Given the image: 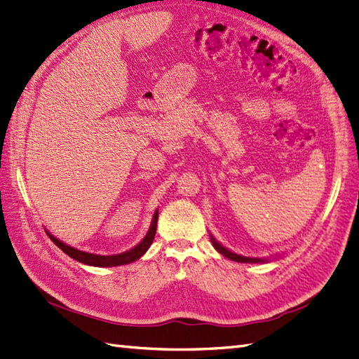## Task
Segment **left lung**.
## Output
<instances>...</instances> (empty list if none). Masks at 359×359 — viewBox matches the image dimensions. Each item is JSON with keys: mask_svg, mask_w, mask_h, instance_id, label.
Segmentation results:
<instances>
[{"mask_svg": "<svg viewBox=\"0 0 359 359\" xmlns=\"http://www.w3.org/2000/svg\"><path fill=\"white\" fill-rule=\"evenodd\" d=\"M210 243L214 244V247L215 249L222 253L223 256H226V258H229V259H232V261H236V262H265L264 259H258V258H245V256H240V255H236V253H232L231 250H227L226 247H223L222 244H218L212 236H210Z\"/></svg>", "mask_w": 359, "mask_h": 359, "instance_id": "8db88e82", "label": "left lung"}]
</instances>
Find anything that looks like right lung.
Masks as SVG:
<instances>
[{"label":"right lung","mask_w":359,"mask_h":359,"mask_svg":"<svg viewBox=\"0 0 359 359\" xmlns=\"http://www.w3.org/2000/svg\"><path fill=\"white\" fill-rule=\"evenodd\" d=\"M156 226H158V212L154 214L153 223L150 226L149 233L145 235L144 240L137 244L136 247H133L132 250H128L126 253L121 255H114V256H100V255H92V253H86L81 252L77 249H72V247L63 244L62 241H59L57 238H54L53 235H50L51 241L56 244L60 250L65 252L68 256H71L72 259H76L81 264H88V265H95V267H115V265H124V264H130L136 259H140L141 256L149 250V247L151 245L154 235H156Z\"/></svg>","instance_id":"right-lung-1"}]
</instances>
